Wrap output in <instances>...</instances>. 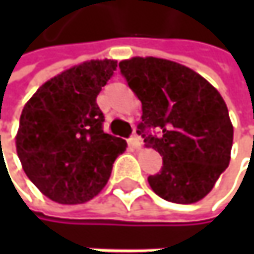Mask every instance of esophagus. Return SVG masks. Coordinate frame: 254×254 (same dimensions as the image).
Segmentation results:
<instances>
[{"mask_svg":"<svg viewBox=\"0 0 254 254\" xmlns=\"http://www.w3.org/2000/svg\"><path fill=\"white\" fill-rule=\"evenodd\" d=\"M127 144L133 148H139L141 147V139L138 135H132L130 138H127Z\"/></svg>","mask_w":254,"mask_h":254,"instance_id":"34e87169","label":"esophagus"}]
</instances>
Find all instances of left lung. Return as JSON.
<instances>
[{"label":"left lung","mask_w":254,"mask_h":254,"mask_svg":"<svg viewBox=\"0 0 254 254\" xmlns=\"http://www.w3.org/2000/svg\"><path fill=\"white\" fill-rule=\"evenodd\" d=\"M142 104L138 133L163 159L148 177L162 198L188 204L210 192L228 168L234 129L221 94L194 70L171 60L133 57L119 63Z\"/></svg>","instance_id":"left-lung-1"}]
</instances>
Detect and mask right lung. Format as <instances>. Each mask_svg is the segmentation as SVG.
Here are the masks:
<instances>
[{
  "label": "right lung",
  "mask_w": 254,
  "mask_h": 254,
  "mask_svg": "<svg viewBox=\"0 0 254 254\" xmlns=\"http://www.w3.org/2000/svg\"><path fill=\"white\" fill-rule=\"evenodd\" d=\"M115 60H91L45 82L23 107L17 156L35 187L62 204L85 203L107 184L127 150L103 130L97 95L113 76Z\"/></svg>",
  "instance_id": "right-lung-1"
}]
</instances>
